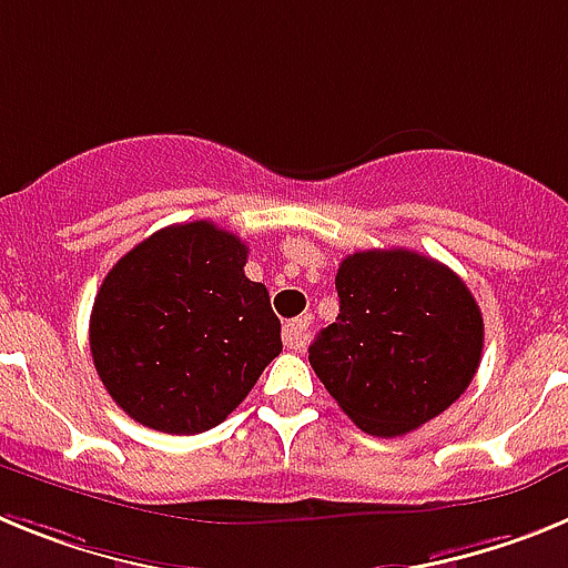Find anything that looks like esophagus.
Returning <instances> with one entry per match:
<instances>
[{"mask_svg": "<svg viewBox=\"0 0 568 568\" xmlns=\"http://www.w3.org/2000/svg\"><path fill=\"white\" fill-rule=\"evenodd\" d=\"M310 338V321L307 318H295L284 324V346L287 349H304Z\"/></svg>", "mask_w": 568, "mask_h": 568, "instance_id": "obj_1", "label": "esophagus"}]
</instances>
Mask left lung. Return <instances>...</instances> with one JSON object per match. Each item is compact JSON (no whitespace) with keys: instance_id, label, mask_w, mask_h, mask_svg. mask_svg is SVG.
Listing matches in <instances>:
<instances>
[{"instance_id":"1","label":"left lung","mask_w":568,"mask_h":568,"mask_svg":"<svg viewBox=\"0 0 568 568\" xmlns=\"http://www.w3.org/2000/svg\"><path fill=\"white\" fill-rule=\"evenodd\" d=\"M341 313L310 364L358 429L395 438L438 418L471 384L484 318L469 287L429 255L364 250L335 275Z\"/></svg>"}]
</instances>
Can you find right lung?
<instances>
[{"mask_svg": "<svg viewBox=\"0 0 568 568\" xmlns=\"http://www.w3.org/2000/svg\"><path fill=\"white\" fill-rule=\"evenodd\" d=\"M247 244L213 222L173 224L115 261L90 313V353L110 398L139 424L199 435L222 424L281 353Z\"/></svg>", "mask_w": 568, "mask_h": 568, "instance_id": "add662e5", "label": "right lung"}]
</instances>
